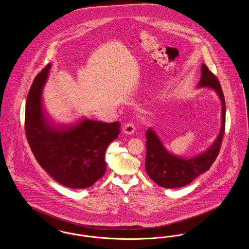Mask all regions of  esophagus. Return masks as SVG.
I'll use <instances>...</instances> for the list:
<instances>
[{
    "instance_id": "obj_1",
    "label": "esophagus",
    "mask_w": 249,
    "mask_h": 249,
    "mask_svg": "<svg viewBox=\"0 0 249 249\" xmlns=\"http://www.w3.org/2000/svg\"><path fill=\"white\" fill-rule=\"evenodd\" d=\"M134 130H135L134 126H133L132 124H130V123H127V124H125V125L122 127V131H123V133L128 134V135H130L131 133H133V132H134Z\"/></svg>"
}]
</instances>
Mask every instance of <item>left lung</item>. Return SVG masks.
<instances>
[{"label":"left lung","mask_w":249,"mask_h":249,"mask_svg":"<svg viewBox=\"0 0 249 249\" xmlns=\"http://www.w3.org/2000/svg\"><path fill=\"white\" fill-rule=\"evenodd\" d=\"M201 75L197 88H209L214 90L221 101V128L213 144L194 157H181L165 148L152 128L145 132L146 157L145 171L148 177L160 187L176 189L187 186L202 173L208 171L215 160L225 131V99L218 79L205 64L201 65Z\"/></svg>","instance_id":"left-lung-1"}]
</instances>
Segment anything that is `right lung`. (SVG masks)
I'll use <instances>...</instances> for the list:
<instances>
[{"mask_svg": "<svg viewBox=\"0 0 249 249\" xmlns=\"http://www.w3.org/2000/svg\"><path fill=\"white\" fill-rule=\"evenodd\" d=\"M51 63L36 75L26 101L25 132L36 160L60 185L70 189L92 186L107 171L106 151L119 134V122L81 118L59 123L43 105V89Z\"/></svg>", "mask_w": 249, "mask_h": 249, "instance_id": "1", "label": "right lung"}]
</instances>
